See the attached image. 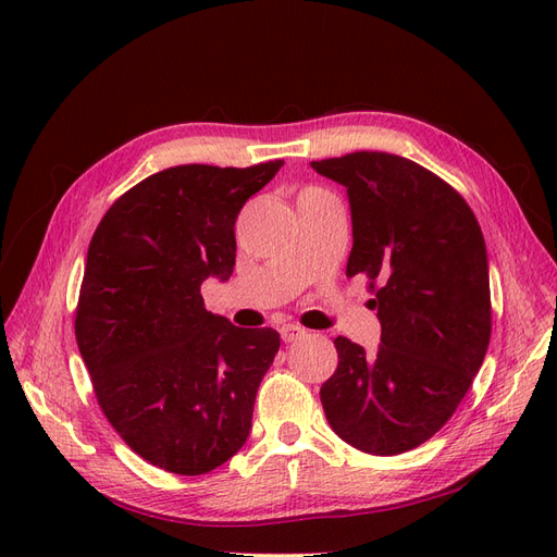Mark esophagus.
<instances>
[{"label": "esophagus", "mask_w": 557, "mask_h": 557, "mask_svg": "<svg viewBox=\"0 0 557 557\" xmlns=\"http://www.w3.org/2000/svg\"><path fill=\"white\" fill-rule=\"evenodd\" d=\"M281 339L285 342V344H293V342H297V339H301V336L307 334V330L305 327H299V325H295V323H288V325H281Z\"/></svg>", "instance_id": "1"}]
</instances>
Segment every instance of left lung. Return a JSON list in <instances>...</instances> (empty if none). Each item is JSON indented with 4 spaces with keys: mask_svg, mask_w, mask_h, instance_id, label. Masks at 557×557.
<instances>
[{
    "mask_svg": "<svg viewBox=\"0 0 557 557\" xmlns=\"http://www.w3.org/2000/svg\"><path fill=\"white\" fill-rule=\"evenodd\" d=\"M342 183L352 250L346 276L376 288L381 344L336 336L339 364L320 387L330 428L358 450L425 444L458 409L491 344V278L476 215L440 176L391 153L311 162Z\"/></svg>",
    "mask_w": 557,
    "mask_h": 557,
    "instance_id": "1",
    "label": "left lung"
}]
</instances>
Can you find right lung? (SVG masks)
<instances>
[{"label":"right lung","instance_id":"obj_1","mask_svg":"<svg viewBox=\"0 0 557 557\" xmlns=\"http://www.w3.org/2000/svg\"><path fill=\"white\" fill-rule=\"evenodd\" d=\"M281 164L172 166L115 199L92 234L78 350L113 430L164 471L207 474L250 434L278 332L232 325L199 288L232 276L237 215Z\"/></svg>","mask_w":557,"mask_h":557}]
</instances>
